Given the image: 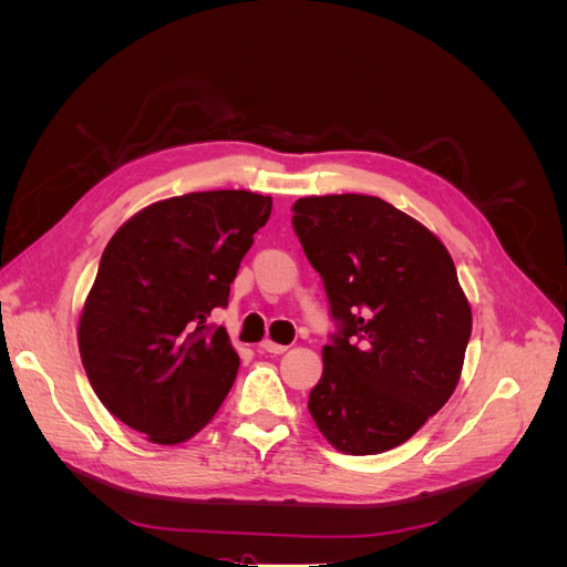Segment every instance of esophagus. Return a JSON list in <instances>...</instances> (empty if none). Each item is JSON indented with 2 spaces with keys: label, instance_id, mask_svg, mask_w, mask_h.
<instances>
[{
  "label": "esophagus",
  "instance_id": "34e87169",
  "mask_svg": "<svg viewBox=\"0 0 567 567\" xmlns=\"http://www.w3.org/2000/svg\"><path fill=\"white\" fill-rule=\"evenodd\" d=\"M260 350H262V352H269V354H284L288 348H286V346H279V342H274V340H262Z\"/></svg>",
  "mask_w": 567,
  "mask_h": 567
}]
</instances>
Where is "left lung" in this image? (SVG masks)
Returning a JSON list of instances; mask_svg holds the SVG:
<instances>
[{
	"label": "left lung",
	"mask_w": 567,
	"mask_h": 567,
	"mask_svg": "<svg viewBox=\"0 0 567 567\" xmlns=\"http://www.w3.org/2000/svg\"><path fill=\"white\" fill-rule=\"evenodd\" d=\"M293 213L338 321L307 406L338 452H388L461 379L473 317L454 260L421 221L375 196H310Z\"/></svg>",
	"instance_id": "1"
}]
</instances>
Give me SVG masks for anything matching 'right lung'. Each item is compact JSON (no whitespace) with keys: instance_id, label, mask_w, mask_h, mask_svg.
<instances>
[{"instance_id":"obj_1","label":"right lung","mask_w":567,"mask_h":567,"mask_svg":"<svg viewBox=\"0 0 567 567\" xmlns=\"http://www.w3.org/2000/svg\"><path fill=\"white\" fill-rule=\"evenodd\" d=\"M269 215V196L234 188L165 198L130 217L101 255L80 357L101 404L151 442L194 437L231 390L241 362L208 317L227 307Z\"/></svg>"}]
</instances>
